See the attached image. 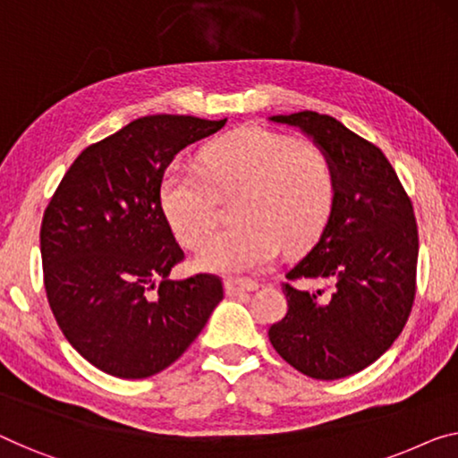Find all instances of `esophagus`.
<instances>
[{
	"label": "esophagus",
	"mask_w": 458,
	"mask_h": 458,
	"mask_svg": "<svg viewBox=\"0 0 458 458\" xmlns=\"http://www.w3.org/2000/svg\"><path fill=\"white\" fill-rule=\"evenodd\" d=\"M257 288H259V282H255V279H247V277H228L226 279V294L228 296L242 294V292H252Z\"/></svg>",
	"instance_id": "esophagus-1"
}]
</instances>
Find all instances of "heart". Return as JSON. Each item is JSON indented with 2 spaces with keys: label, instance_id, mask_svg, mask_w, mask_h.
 Returning <instances> with one entry per match:
<instances>
[{
  "label": "heart",
  "instance_id": "heart-1",
  "mask_svg": "<svg viewBox=\"0 0 458 458\" xmlns=\"http://www.w3.org/2000/svg\"><path fill=\"white\" fill-rule=\"evenodd\" d=\"M239 191V220L209 239L219 215L216 193ZM337 195L335 168L325 149L265 127H244L203 149L201 164L173 162L162 176L160 203L174 234L199 247L197 267L250 271L282 249L318 236Z\"/></svg>",
  "mask_w": 458,
  "mask_h": 458
}]
</instances>
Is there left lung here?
Returning a JSON list of instances; mask_svg holds the SVG:
<instances>
[{"label":"left lung","mask_w":458,"mask_h":458,"mask_svg":"<svg viewBox=\"0 0 458 458\" xmlns=\"http://www.w3.org/2000/svg\"><path fill=\"white\" fill-rule=\"evenodd\" d=\"M300 127L333 162L337 195L309 255L285 273L288 315L269 341L298 372L337 380L377 361L401 335L418 288L420 236L411 197L372 141L329 114L271 117ZM302 281H327L302 291Z\"/></svg>","instance_id":"obj_1"}]
</instances>
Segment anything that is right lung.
Wrapping results in <instances>:
<instances>
[{
	"label": "right lung",
	"instance_id": "right-lung-1",
	"mask_svg": "<svg viewBox=\"0 0 458 458\" xmlns=\"http://www.w3.org/2000/svg\"><path fill=\"white\" fill-rule=\"evenodd\" d=\"M226 121L135 119L88 146L53 193L40 224L47 300L65 339L98 370L158 374L185 353L224 298L222 277L211 273L166 279L185 252L164 216L160 185L182 148Z\"/></svg>",
	"mask_w": 458,
	"mask_h": 458
}]
</instances>
